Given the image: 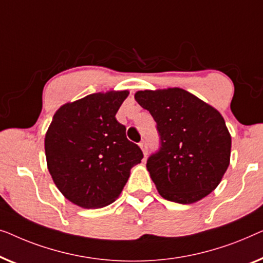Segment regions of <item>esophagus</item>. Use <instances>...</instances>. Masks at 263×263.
I'll list each match as a JSON object with an SVG mask.
<instances>
[{"mask_svg": "<svg viewBox=\"0 0 263 263\" xmlns=\"http://www.w3.org/2000/svg\"><path fill=\"white\" fill-rule=\"evenodd\" d=\"M139 146L143 151L144 156H146V155H147V143H146V140H142V142L139 143Z\"/></svg>", "mask_w": 263, "mask_h": 263, "instance_id": "esophagus-1", "label": "esophagus"}]
</instances>
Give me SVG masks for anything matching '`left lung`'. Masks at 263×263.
I'll list each match as a JSON object with an SVG mask.
<instances>
[{
  "instance_id": "obj_1",
  "label": "left lung",
  "mask_w": 263,
  "mask_h": 263,
  "mask_svg": "<svg viewBox=\"0 0 263 263\" xmlns=\"http://www.w3.org/2000/svg\"><path fill=\"white\" fill-rule=\"evenodd\" d=\"M135 99L157 124L161 146L146 168L158 193L177 204H193L216 190L231 153L221 114L181 88L139 90Z\"/></svg>"
}]
</instances>
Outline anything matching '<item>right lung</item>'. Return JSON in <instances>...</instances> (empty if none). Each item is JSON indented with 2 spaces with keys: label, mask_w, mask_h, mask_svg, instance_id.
Instances as JSON below:
<instances>
[{
  "label": "right lung",
  "mask_w": 263,
  "mask_h": 263,
  "mask_svg": "<svg viewBox=\"0 0 263 263\" xmlns=\"http://www.w3.org/2000/svg\"><path fill=\"white\" fill-rule=\"evenodd\" d=\"M127 90L107 91L63 105L45 136L47 168L64 197L83 209L112 204L143 153L116 119Z\"/></svg>",
  "instance_id": "obj_1"
}]
</instances>
